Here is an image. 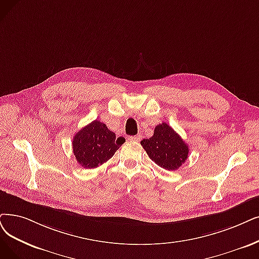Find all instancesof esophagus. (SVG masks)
I'll list each match as a JSON object with an SVG mask.
<instances>
[{
    "label": "esophagus",
    "instance_id": "1",
    "mask_svg": "<svg viewBox=\"0 0 259 259\" xmlns=\"http://www.w3.org/2000/svg\"><path fill=\"white\" fill-rule=\"evenodd\" d=\"M140 138L141 137L139 135H137V136H131V137H128V140L130 141H139Z\"/></svg>",
    "mask_w": 259,
    "mask_h": 259
}]
</instances>
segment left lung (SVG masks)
I'll return each instance as SVG.
<instances>
[{
	"instance_id": "left-lung-1",
	"label": "left lung",
	"mask_w": 259,
	"mask_h": 259,
	"mask_svg": "<svg viewBox=\"0 0 259 259\" xmlns=\"http://www.w3.org/2000/svg\"><path fill=\"white\" fill-rule=\"evenodd\" d=\"M141 146L155 163L169 171L179 169L188 158V146L164 122L155 127L151 138L141 140Z\"/></svg>"
}]
</instances>
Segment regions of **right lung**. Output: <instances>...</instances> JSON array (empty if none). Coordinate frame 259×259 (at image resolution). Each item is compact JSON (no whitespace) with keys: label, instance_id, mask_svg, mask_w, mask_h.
I'll return each mask as SVG.
<instances>
[{"label":"right lung","instance_id":"right-lung-1","mask_svg":"<svg viewBox=\"0 0 259 259\" xmlns=\"http://www.w3.org/2000/svg\"><path fill=\"white\" fill-rule=\"evenodd\" d=\"M124 142L123 137L116 138L104 123L95 120L75 134L72 148L82 168L94 169L110 159Z\"/></svg>","mask_w":259,"mask_h":259}]
</instances>
